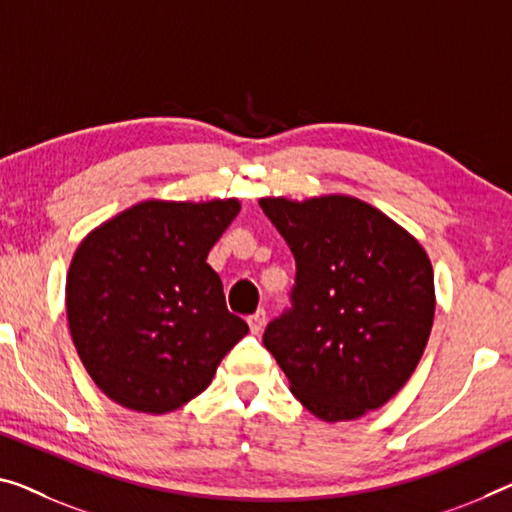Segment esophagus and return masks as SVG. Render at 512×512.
I'll use <instances>...</instances> for the list:
<instances>
[{
  "instance_id": "obj_1",
  "label": "esophagus",
  "mask_w": 512,
  "mask_h": 512,
  "mask_svg": "<svg viewBox=\"0 0 512 512\" xmlns=\"http://www.w3.org/2000/svg\"><path fill=\"white\" fill-rule=\"evenodd\" d=\"M249 329L254 334H261L263 332V327H265V311L263 309H258L254 316H249Z\"/></svg>"
}]
</instances>
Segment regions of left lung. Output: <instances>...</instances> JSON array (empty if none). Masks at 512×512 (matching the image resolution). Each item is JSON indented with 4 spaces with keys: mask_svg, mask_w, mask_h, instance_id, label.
I'll return each instance as SVG.
<instances>
[{
    "mask_svg": "<svg viewBox=\"0 0 512 512\" xmlns=\"http://www.w3.org/2000/svg\"><path fill=\"white\" fill-rule=\"evenodd\" d=\"M258 203L297 265L293 306L267 325L265 348L318 419L352 421L377 410L426 350L435 318L426 249L355 196Z\"/></svg>",
    "mask_w": 512,
    "mask_h": 512,
    "instance_id": "left-lung-1",
    "label": "left lung"
}]
</instances>
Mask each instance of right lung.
<instances>
[{
    "label": "right lung",
    "mask_w": 512,
    "mask_h": 512,
    "mask_svg": "<svg viewBox=\"0 0 512 512\" xmlns=\"http://www.w3.org/2000/svg\"><path fill=\"white\" fill-rule=\"evenodd\" d=\"M238 212V199H151L80 242L66 279L68 327L86 373L114 403L178 410L249 332L206 263Z\"/></svg>",
    "instance_id": "add662e5"
}]
</instances>
